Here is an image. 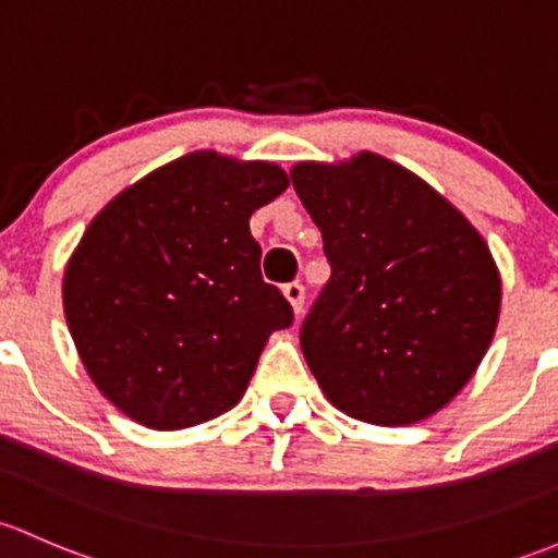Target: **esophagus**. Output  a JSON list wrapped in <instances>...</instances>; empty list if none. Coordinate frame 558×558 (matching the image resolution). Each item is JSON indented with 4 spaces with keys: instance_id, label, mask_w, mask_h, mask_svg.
Masks as SVG:
<instances>
[{
    "instance_id": "1",
    "label": "esophagus",
    "mask_w": 558,
    "mask_h": 558,
    "mask_svg": "<svg viewBox=\"0 0 558 558\" xmlns=\"http://www.w3.org/2000/svg\"><path fill=\"white\" fill-rule=\"evenodd\" d=\"M281 292H284V298L290 301L292 312H295V317H298V314L303 312V295H306V292H303V284L301 281H290V284L281 287Z\"/></svg>"
}]
</instances>
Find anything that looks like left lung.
Returning a JSON list of instances; mask_svg holds the SVG:
<instances>
[{
    "instance_id": "8db88e82",
    "label": "left lung",
    "mask_w": 558,
    "mask_h": 558,
    "mask_svg": "<svg viewBox=\"0 0 558 558\" xmlns=\"http://www.w3.org/2000/svg\"><path fill=\"white\" fill-rule=\"evenodd\" d=\"M292 187L330 279L301 349L338 411L403 427L440 411L489 349L502 281L481 233L413 171L376 153L303 160Z\"/></svg>"
}]
</instances>
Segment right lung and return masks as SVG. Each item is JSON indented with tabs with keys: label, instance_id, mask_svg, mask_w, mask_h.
<instances>
[{
	"label": "right lung",
	"instance_id": "right-lung-1",
	"mask_svg": "<svg viewBox=\"0 0 558 558\" xmlns=\"http://www.w3.org/2000/svg\"><path fill=\"white\" fill-rule=\"evenodd\" d=\"M290 185L268 160L187 153L114 195L64 274V314L90 381L150 429L231 411L292 306L260 277L252 211Z\"/></svg>",
	"mask_w": 558,
	"mask_h": 558
}]
</instances>
